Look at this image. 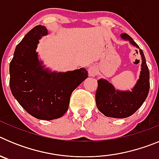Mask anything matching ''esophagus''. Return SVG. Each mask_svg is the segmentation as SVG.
Returning a JSON list of instances; mask_svg holds the SVG:
<instances>
[{"label": "esophagus", "instance_id": "obj_1", "mask_svg": "<svg viewBox=\"0 0 159 159\" xmlns=\"http://www.w3.org/2000/svg\"><path fill=\"white\" fill-rule=\"evenodd\" d=\"M97 73H98V70H97V67L95 66L92 65L88 67V75L90 76H95Z\"/></svg>", "mask_w": 159, "mask_h": 159}]
</instances>
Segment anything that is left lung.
I'll list each match as a JSON object with an SVG mask.
<instances>
[{
  "label": "left lung",
  "mask_w": 159,
  "mask_h": 159,
  "mask_svg": "<svg viewBox=\"0 0 159 159\" xmlns=\"http://www.w3.org/2000/svg\"><path fill=\"white\" fill-rule=\"evenodd\" d=\"M124 40L139 48V45L127 33L121 35ZM142 68L139 80L131 92H119L106 80L97 81L98 88L95 93V102L99 111L107 117L123 119L130 116L143 105L150 90V72L142 49Z\"/></svg>",
  "instance_id": "obj_1"
}]
</instances>
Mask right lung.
I'll return each mask as SVG.
<instances>
[{"mask_svg":"<svg viewBox=\"0 0 159 159\" xmlns=\"http://www.w3.org/2000/svg\"><path fill=\"white\" fill-rule=\"evenodd\" d=\"M45 27L37 25L25 35L14 52L9 65V85L20 105L33 117L52 120L67 112L71 93L88 77L84 68L51 72L43 69L36 49Z\"/></svg>","mask_w":159,"mask_h":159,"instance_id":"add662e5","label":"right lung"}]
</instances>
